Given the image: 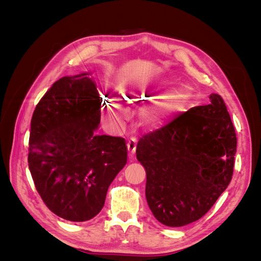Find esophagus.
<instances>
[{
  "label": "esophagus",
  "mask_w": 261,
  "mask_h": 261,
  "mask_svg": "<svg viewBox=\"0 0 261 261\" xmlns=\"http://www.w3.org/2000/svg\"><path fill=\"white\" fill-rule=\"evenodd\" d=\"M136 147H137V139L136 138H130L127 143V149L130 155H133L136 151Z\"/></svg>",
  "instance_id": "1"
}]
</instances>
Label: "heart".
<instances>
[{
	"label": "heart",
	"mask_w": 261,
	"mask_h": 261,
	"mask_svg": "<svg viewBox=\"0 0 261 261\" xmlns=\"http://www.w3.org/2000/svg\"><path fill=\"white\" fill-rule=\"evenodd\" d=\"M174 84V80L170 77L164 78L159 84L156 85L155 88L151 91L141 92L136 90L137 87L128 83H124L120 86V92L124 97L125 100H133L136 97L141 98H149L153 97L155 94L163 93L167 90L170 86ZM193 88L189 85L183 84L176 88L173 89L171 92L162 98V100L155 102L151 107H149L145 111V116L147 121L150 124H160L168 120L170 116L173 114H176L180 111H183L186 105L188 103L189 99L192 98ZM108 99L106 100V110L105 114L109 121L121 123L125 120L126 112L122 105L118 102L114 97L107 96Z\"/></svg>",
	"instance_id": "heart-1"
}]
</instances>
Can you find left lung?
Segmentation results:
<instances>
[{
	"instance_id": "8db88e82",
	"label": "left lung",
	"mask_w": 261,
	"mask_h": 261,
	"mask_svg": "<svg viewBox=\"0 0 261 261\" xmlns=\"http://www.w3.org/2000/svg\"><path fill=\"white\" fill-rule=\"evenodd\" d=\"M209 98L210 105L180 113L137 144L148 206L167 226L199 220L232 179L235 129L223 99L217 93Z\"/></svg>"
}]
</instances>
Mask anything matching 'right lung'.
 Listing matches in <instances>:
<instances>
[{"label": "right lung", "mask_w": 261, "mask_h": 261, "mask_svg": "<svg viewBox=\"0 0 261 261\" xmlns=\"http://www.w3.org/2000/svg\"><path fill=\"white\" fill-rule=\"evenodd\" d=\"M89 74L55 82L30 124L28 165L36 189L53 213L73 222L98 215L127 162L124 138L94 133L102 98Z\"/></svg>", "instance_id": "right-lung-1"}]
</instances>
